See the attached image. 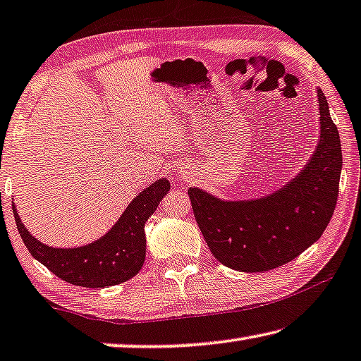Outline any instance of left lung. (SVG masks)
<instances>
[{
	"instance_id": "8db88e82",
	"label": "left lung",
	"mask_w": 361,
	"mask_h": 361,
	"mask_svg": "<svg viewBox=\"0 0 361 361\" xmlns=\"http://www.w3.org/2000/svg\"><path fill=\"white\" fill-rule=\"evenodd\" d=\"M318 145L297 176L277 190L250 200H224L188 188L193 214L221 264L262 273L292 262L318 240L334 213L342 171L341 137L321 88Z\"/></svg>"
}]
</instances>
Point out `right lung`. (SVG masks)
<instances>
[{
    "label": "right lung",
    "instance_id": "1",
    "mask_svg": "<svg viewBox=\"0 0 361 361\" xmlns=\"http://www.w3.org/2000/svg\"><path fill=\"white\" fill-rule=\"evenodd\" d=\"M169 188L164 177L154 180L132 200L106 234L72 248L49 247L40 242L22 223L14 203L13 212L19 234L33 258L69 284L103 289L129 281L142 269L147 252L145 223Z\"/></svg>",
    "mask_w": 361,
    "mask_h": 361
}]
</instances>
